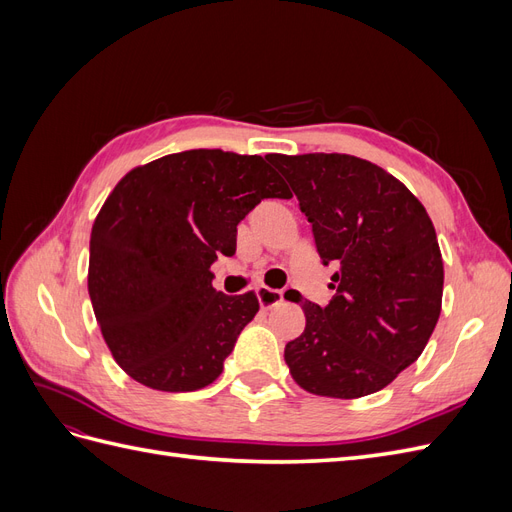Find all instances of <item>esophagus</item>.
Instances as JSON below:
<instances>
[{
    "instance_id": "34e87169",
    "label": "esophagus",
    "mask_w": 512,
    "mask_h": 512,
    "mask_svg": "<svg viewBox=\"0 0 512 512\" xmlns=\"http://www.w3.org/2000/svg\"><path fill=\"white\" fill-rule=\"evenodd\" d=\"M256 294H258V303H260L262 309H271L273 305L284 301V292L282 290H275V288H269V286H260L256 290Z\"/></svg>"
}]
</instances>
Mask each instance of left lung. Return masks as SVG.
<instances>
[{
	"label": "left lung",
	"mask_w": 512,
	"mask_h": 512,
	"mask_svg": "<svg viewBox=\"0 0 512 512\" xmlns=\"http://www.w3.org/2000/svg\"><path fill=\"white\" fill-rule=\"evenodd\" d=\"M267 160L312 224L329 305L303 303L305 331L284 359L301 389L356 399L384 389L425 350L442 309V254L425 207L384 168L346 153ZM299 301V299H297Z\"/></svg>",
	"instance_id": "1"
}]
</instances>
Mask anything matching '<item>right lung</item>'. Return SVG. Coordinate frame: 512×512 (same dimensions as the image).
I'll use <instances>...</instances> for the list:
<instances>
[{"label":"right lung","instance_id":"add662e5","mask_svg":"<svg viewBox=\"0 0 512 512\" xmlns=\"http://www.w3.org/2000/svg\"><path fill=\"white\" fill-rule=\"evenodd\" d=\"M262 198H290L260 156L170 153L138 166L106 198L89 239V297L117 365L149 389L198 391L258 312L254 292L211 286L218 254Z\"/></svg>","mask_w":512,"mask_h":512}]
</instances>
